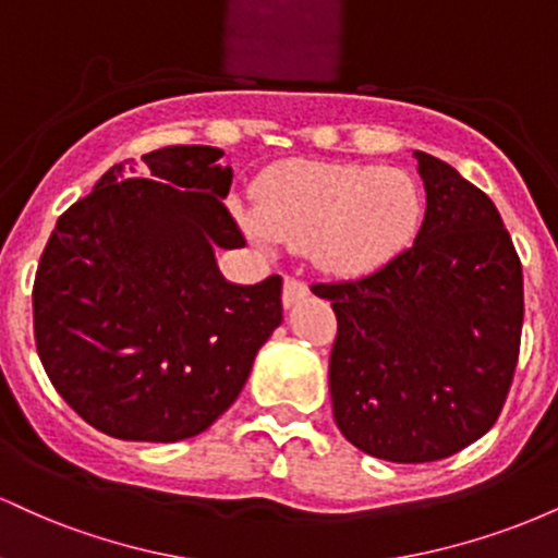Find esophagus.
Masks as SVG:
<instances>
[{"mask_svg":"<svg viewBox=\"0 0 558 558\" xmlns=\"http://www.w3.org/2000/svg\"><path fill=\"white\" fill-rule=\"evenodd\" d=\"M306 293H310V288H306L304 280L291 278V275H288L286 283H283V304L286 306H293L299 299H304Z\"/></svg>","mask_w":558,"mask_h":558,"instance_id":"esophagus-1","label":"esophagus"}]
</instances>
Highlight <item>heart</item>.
<instances>
[{
    "label": "heart",
    "mask_w": 558,
    "mask_h": 558,
    "mask_svg": "<svg viewBox=\"0 0 558 558\" xmlns=\"http://www.w3.org/2000/svg\"><path fill=\"white\" fill-rule=\"evenodd\" d=\"M425 196L409 172L377 165L291 162L259 191L248 230L259 241L310 246L330 272H367L420 230Z\"/></svg>",
    "instance_id": "b5f03b06"
}]
</instances>
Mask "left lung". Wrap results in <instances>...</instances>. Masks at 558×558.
Instances as JSON below:
<instances>
[{
  "label": "left lung",
  "mask_w": 558,
  "mask_h": 558,
  "mask_svg": "<svg viewBox=\"0 0 558 558\" xmlns=\"http://www.w3.org/2000/svg\"><path fill=\"white\" fill-rule=\"evenodd\" d=\"M417 239L375 272L312 283L338 319L332 417L349 444L399 464L438 462L493 427L520 360L522 262L496 204L422 155Z\"/></svg>",
  "instance_id": "left-lung-1"
}]
</instances>
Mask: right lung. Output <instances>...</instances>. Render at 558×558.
<instances>
[{"label": "right lung", "mask_w": 558, "mask_h": 558, "mask_svg": "<svg viewBox=\"0 0 558 558\" xmlns=\"http://www.w3.org/2000/svg\"><path fill=\"white\" fill-rule=\"evenodd\" d=\"M215 146L114 165L57 220L34 280L38 360L57 393L120 440L194 438L239 399L283 319V278L233 286L215 246H246Z\"/></svg>", "instance_id": "obj_1"}]
</instances>
